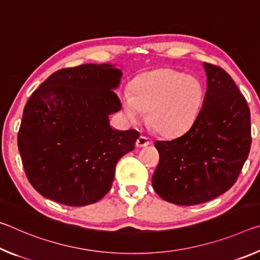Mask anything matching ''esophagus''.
I'll return each mask as SVG.
<instances>
[{
  "label": "esophagus",
  "mask_w": 260,
  "mask_h": 260,
  "mask_svg": "<svg viewBox=\"0 0 260 260\" xmlns=\"http://www.w3.org/2000/svg\"><path fill=\"white\" fill-rule=\"evenodd\" d=\"M149 144H150V141H149V139L143 135H141L140 138L136 140V147H139V148L147 147V146H149Z\"/></svg>",
  "instance_id": "obj_1"
}]
</instances>
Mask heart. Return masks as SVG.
Here are the masks:
<instances>
[{"label": "heart", "mask_w": 260, "mask_h": 260, "mask_svg": "<svg viewBox=\"0 0 260 260\" xmlns=\"http://www.w3.org/2000/svg\"><path fill=\"white\" fill-rule=\"evenodd\" d=\"M131 90L122 91L121 109L129 122L146 118L158 133L167 138L190 128L203 107L205 90L199 78L175 70L161 69L136 79Z\"/></svg>", "instance_id": "b5f03b06"}]
</instances>
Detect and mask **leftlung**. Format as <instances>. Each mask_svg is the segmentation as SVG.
Segmentation results:
<instances>
[{"mask_svg": "<svg viewBox=\"0 0 260 260\" xmlns=\"http://www.w3.org/2000/svg\"><path fill=\"white\" fill-rule=\"evenodd\" d=\"M206 91L196 120L183 135L156 141L159 164L152 187L162 200L196 205L227 191L239 178L251 146L250 110L221 68L203 63Z\"/></svg>", "mask_w": 260, "mask_h": 260, "instance_id": "1", "label": "left lung"}]
</instances>
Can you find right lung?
Wrapping results in <instances>:
<instances>
[{"instance_id": "obj_1", "label": "right lung", "mask_w": 260, "mask_h": 260, "mask_svg": "<svg viewBox=\"0 0 260 260\" xmlns=\"http://www.w3.org/2000/svg\"><path fill=\"white\" fill-rule=\"evenodd\" d=\"M121 77L114 64H83L52 73L30 95L18 149L26 177L43 197L85 206L110 190L118 160L140 136L110 125V114L121 109L113 91Z\"/></svg>"}]
</instances>
